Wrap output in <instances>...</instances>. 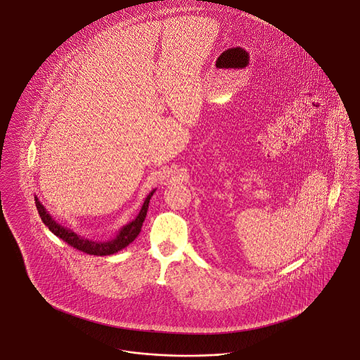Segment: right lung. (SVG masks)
I'll use <instances>...</instances> for the list:
<instances>
[{
    "mask_svg": "<svg viewBox=\"0 0 360 360\" xmlns=\"http://www.w3.org/2000/svg\"><path fill=\"white\" fill-rule=\"evenodd\" d=\"M154 193H155V188L151 190L149 195L143 200V205L138 212L136 219L131 221L130 224H124V227L118 231L117 236H114L110 240H105V242H96V240H90L87 238H84V236H77L73 230L57 224L54 221V218L50 215L49 211L46 210L45 206L39 202V199L37 197H34V199H36V206H37L38 214H39L42 222L49 227L50 231L54 236L61 238L68 245L73 246L79 251H84V252L90 254V255L102 257V255H110L114 252H118L120 250L127 248L136 239L138 234L141 233L142 224L146 218L148 209H149L150 199H151Z\"/></svg>",
    "mask_w": 360,
    "mask_h": 360,
    "instance_id": "right-lung-1",
    "label": "right lung"
}]
</instances>
